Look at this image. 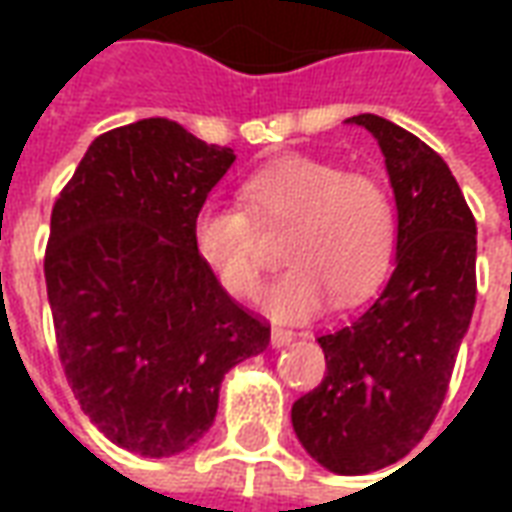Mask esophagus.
Listing matches in <instances>:
<instances>
[{
  "label": "esophagus",
  "instance_id": "1",
  "mask_svg": "<svg viewBox=\"0 0 512 512\" xmlns=\"http://www.w3.org/2000/svg\"><path fill=\"white\" fill-rule=\"evenodd\" d=\"M293 340H296V334L288 332V329H271V345H274V348L290 345Z\"/></svg>",
  "mask_w": 512,
  "mask_h": 512
}]
</instances>
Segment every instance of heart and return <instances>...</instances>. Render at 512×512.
<instances>
[{
    "label": "heart",
    "mask_w": 512,
    "mask_h": 512,
    "mask_svg": "<svg viewBox=\"0 0 512 512\" xmlns=\"http://www.w3.org/2000/svg\"><path fill=\"white\" fill-rule=\"evenodd\" d=\"M241 200L244 208L202 202L191 219V244L224 290L252 296L263 271L257 224H290L282 244L290 268L263 296L274 321H310L332 296L340 307H354L386 277L395 255V205L373 175L321 158H282L244 180Z\"/></svg>",
    "instance_id": "1"
}]
</instances>
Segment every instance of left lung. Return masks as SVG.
Returning <instances> with one entry per match:
<instances>
[{
  "mask_svg": "<svg viewBox=\"0 0 512 512\" xmlns=\"http://www.w3.org/2000/svg\"><path fill=\"white\" fill-rule=\"evenodd\" d=\"M367 128L395 194V268L351 321L318 337L321 386L293 403L301 447L334 474H370L406 458L450 386L474 312L477 227L444 158L378 115Z\"/></svg>",
  "mask_w": 512,
  "mask_h": 512,
  "instance_id": "obj_1",
  "label": "left lung"
}]
</instances>
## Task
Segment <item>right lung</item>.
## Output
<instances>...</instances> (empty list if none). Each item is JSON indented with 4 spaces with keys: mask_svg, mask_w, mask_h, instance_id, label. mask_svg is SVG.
<instances>
[{
    "mask_svg": "<svg viewBox=\"0 0 512 512\" xmlns=\"http://www.w3.org/2000/svg\"><path fill=\"white\" fill-rule=\"evenodd\" d=\"M167 117L106 131L51 211L46 290L73 395L117 447L169 458L208 433L224 376L263 354L191 244V219L233 167Z\"/></svg>",
    "mask_w": 512,
    "mask_h": 512,
    "instance_id": "right-lung-1",
    "label": "right lung"
}]
</instances>
